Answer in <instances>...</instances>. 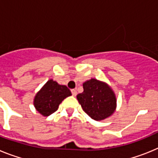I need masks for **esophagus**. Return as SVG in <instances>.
<instances>
[{
  "instance_id": "obj_1",
  "label": "esophagus",
  "mask_w": 158,
  "mask_h": 158,
  "mask_svg": "<svg viewBox=\"0 0 158 158\" xmlns=\"http://www.w3.org/2000/svg\"><path fill=\"white\" fill-rule=\"evenodd\" d=\"M71 93H72V95L73 96H77V90L76 89H72V90H71Z\"/></svg>"
}]
</instances>
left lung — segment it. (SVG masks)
<instances>
[{
  "mask_svg": "<svg viewBox=\"0 0 158 158\" xmlns=\"http://www.w3.org/2000/svg\"><path fill=\"white\" fill-rule=\"evenodd\" d=\"M83 93L77 96L82 109L95 120H102L114 113L116 107L115 93L107 84L91 79L83 84Z\"/></svg>",
  "mask_w": 158,
  "mask_h": 158,
  "instance_id": "1",
  "label": "left lung"
}]
</instances>
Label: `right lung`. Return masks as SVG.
<instances>
[{"label":"right lung","mask_w":158,"mask_h":158,"mask_svg":"<svg viewBox=\"0 0 158 158\" xmlns=\"http://www.w3.org/2000/svg\"><path fill=\"white\" fill-rule=\"evenodd\" d=\"M71 95L70 90L66 86L60 85L56 81L50 80L36 94L34 105L41 115L48 116L58 110L64 99Z\"/></svg>","instance_id":"1"}]
</instances>
